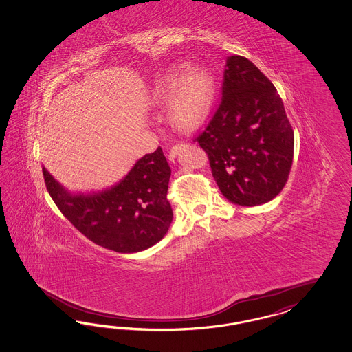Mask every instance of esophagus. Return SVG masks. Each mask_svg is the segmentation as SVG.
Masks as SVG:
<instances>
[{
    "label": "esophagus",
    "mask_w": 352,
    "mask_h": 352,
    "mask_svg": "<svg viewBox=\"0 0 352 352\" xmlns=\"http://www.w3.org/2000/svg\"><path fill=\"white\" fill-rule=\"evenodd\" d=\"M184 146H185V145H182V144H177V145H175V146L172 148L171 151H170V154H168L170 161L173 162L177 158V155L180 154V151H182Z\"/></svg>",
    "instance_id": "34e87169"
}]
</instances>
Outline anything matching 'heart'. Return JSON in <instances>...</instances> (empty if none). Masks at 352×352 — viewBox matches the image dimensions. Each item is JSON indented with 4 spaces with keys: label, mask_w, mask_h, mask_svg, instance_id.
<instances>
[{
    "label": "heart",
    "mask_w": 352,
    "mask_h": 352,
    "mask_svg": "<svg viewBox=\"0 0 352 352\" xmlns=\"http://www.w3.org/2000/svg\"><path fill=\"white\" fill-rule=\"evenodd\" d=\"M155 96L168 99L172 123L184 130L203 124L211 116L216 100V80L208 69L188 72L185 67L168 72L155 86Z\"/></svg>",
    "instance_id": "heart-1"
}]
</instances>
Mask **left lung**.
Masks as SVG:
<instances>
[{"mask_svg": "<svg viewBox=\"0 0 352 352\" xmlns=\"http://www.w3.org/2000/svg\"><path fill=\"white\" fill-rule=\"evenodd\" d=\"M228 201L253 207L274 199L288 180L294 133L269 78L239 55L226 59L221 104L197 139Z\"/></svg>", "mask_w": 352, "mask_h": 352, "instance_id": "left-lung-1", "label": "left lung"}]
</instances>
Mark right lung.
Instances as JSON below:
<instances>
[{
  "label": "right lung",
  "instance_id": "add662e5",
  "mask_svg": "<svg viewBox=\"0 0 352 352\" xmlns=\"http://www.w3.org/2000/svg\"><path fill=\"white\" fill-rule=\"evenodd\" d=\"M52 201L86 238L107 250L135 253L163 239L171 226V168L161 148L145 154L120 182L96 192H71L45 167Z\"/></svg>",
  "mask_w": 352,
  "mask_h": 352
}]
</instances>
